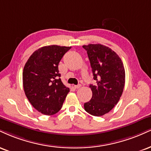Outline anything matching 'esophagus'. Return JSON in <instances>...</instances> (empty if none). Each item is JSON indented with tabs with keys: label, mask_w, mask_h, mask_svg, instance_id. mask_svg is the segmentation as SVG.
Returning a JSON list of instances; mask_svg holds the SVG:
<instances>
[{
	"label": "esophagus",
	"mask_w": 151,
	"mask_h": 151,
	"mask_svg": "<svg viewBox=\"0 0 151 151\" xmlns=\"http://www.w3.org/2000/svg\"><path fill=\"white\" fill-rule=\"evenodd\" d=\"M81 86V84L74 85V88H80Z\"/></svg>",
	"instance_id": "esophagus-1"
}]
</instances>
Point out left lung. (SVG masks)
Listing matches in <instances>:
<instances>
[{
	"label": "left lung",
	"instance_id": "left-lung-1",
	"mask_svg": "<svg viewBox=\"0 0 151 151\" xmlns=\"http://www.w3.org/2000/svg\"><path fill=\"white\" fill-rule=\"evenodd\" d=\"M86 50L96 85L90 84L92 98L84 103V110L99 117L112 110L119 101L125 83L124 65L111 48L101 44L83 46Z\"/></svg>",
	"mask_w": 151,
	"mask_h": 151
}]
</instances>
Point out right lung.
<instances>
[{
    "label": "right lung",
    "instance_id": "1",
    "mask_svg": "<svg viewBox=\"0 0 151 151\" xmlns=\"http://www.w3.org/2000/svg\"><path fill=\"white\" fill-rule=\"evenodd\" d=\"M71 47H41L30 56L23 70L25 95L36 110L52 115L60 110L70 88L63 84L58 70L60 61Z\"/></svg>",
    "mask_w": 151,
    "mask_h": 151
}]
</instances>
